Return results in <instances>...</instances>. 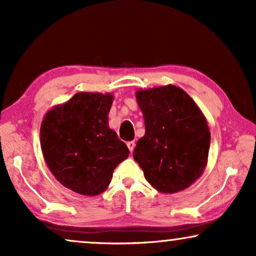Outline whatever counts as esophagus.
<instances>
[{"instance_id": "34e87169", "label": "esophagus", "mask_w": 256, "mask_h": 256, "mask_svg": "<svg viewBox=\"0 0 256 256\" xmlns=\"http://www.w3.org/2000/svg\"><path fill=\"white\" fill-rule=\"evenodd\" d=\"M127 146H128L129 152H134V148H135V141H129V142H127Z\"/></svg>"}]
</instances>
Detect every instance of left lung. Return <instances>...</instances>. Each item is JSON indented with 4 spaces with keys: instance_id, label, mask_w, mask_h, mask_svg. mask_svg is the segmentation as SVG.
<instances>
[{
    "instance_id": "left-lung-1",
    "label": "left lung",
    "mask_w": 256,
    "mask_h": 256,
    "mask_svg": "<svg viewBox=\"0 0 256 256\" xmlns=\"http://www.w3.org/2000/svg\"><path fill=\"white\" fill-rule=\"evenodd\" d=\"M136 99L146 134L132 155L146 180L164 194L188 188L208 162L211 134L204 114L186 92L174 85L138 90Z\"/></svg>"
}]
</instances>
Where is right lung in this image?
I'll return each mask as SVG.
<instances>
[{
    "mask_svg": "<svg viewBox=\"0 0 256 256\" xmlns=\"http://www.w3.org/2000/svg\"><path fill=\"white\" fill-rule=\"evenodd\" d=\"M113 96L82 92L45 115L40 146L48 169L70 190L96 196L129 155L124 142L108 127Z\"/></svg>",
    "mask_w": 256,
    "mask_h": 256,
    "instance_id": "add662e5",
    "label": "right lung"
}]
</instances>
